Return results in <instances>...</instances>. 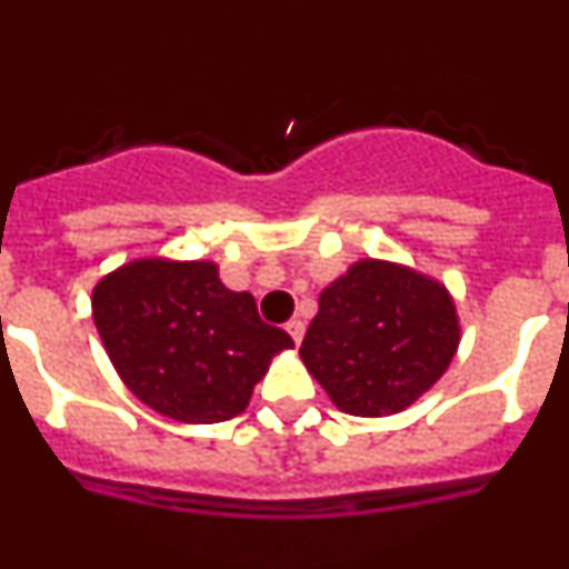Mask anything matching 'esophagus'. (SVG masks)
Returning <instances> with one entry per match:
<instances>
[{
    "label": "esophagus",
    "instance_id": "obj_1",
    "mask_svg": "<svg viewBox=\"0 0 569 569\" xmlns=\"http://www.w3.org/2000/svg\"><path fill=\"white\" fill-rule=\"evenodd\" d=\"M284 330H288L290 339H293L296 345H299L301 336H305V321H301V319H290V321H288V328H284Z\"/></svg>",
    "mask_w": 569,
    "mask_h": 569
}]
</instances>
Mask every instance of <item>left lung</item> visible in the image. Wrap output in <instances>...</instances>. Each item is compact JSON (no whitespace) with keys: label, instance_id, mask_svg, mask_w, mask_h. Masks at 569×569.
<instances>
[{"label":"left lung","instance_id":"left-lung-1","mask_svg":"<svg viewBox=\"0 0 569 569\" xmlns=\"http://www.w3.org/2000/svg\"><path fill=\"white\" fill-rule=\"evenodd\" d=\"M459 347L445 284L365 259L321 290L299 356L341 413L393 416L427 393Z\"/></svg>","mask_w":569,"mask_h":569}]
</instances>
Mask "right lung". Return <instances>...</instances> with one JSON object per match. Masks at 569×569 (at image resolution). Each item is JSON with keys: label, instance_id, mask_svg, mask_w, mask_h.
Wrapping results in <instances>:
<instances>
[{"label": "right lung", "instance_id": "right-lung-1", "mask_svg": "<svg viewBox=\"0 0 569 569\" xmlns=\"http://www.w3.org/2000/svg\"><path fill=\"white\" fill-rule=\"evenodd\" d=\"M93 321L116 373L156 413L216 425L248 407L276 353L293 347L213 261L139 259L93 288Z\"/></svg>", "mask_w": 569, "mask_h": 569}]
</instances>
